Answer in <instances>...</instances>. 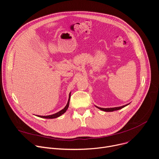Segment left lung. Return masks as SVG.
Instances as JSON below:
<instances>
[{"label":"left lung","instance_id":"1","mask_svg":"<svg viewBox=\"0 0 159 159\" xmlns=\"http://www.w3.org/2000/svg\"><path fill=\"white\" fill-rule=\"evenodd\" d=\"M129 104V103H128V104H127V105H123V106H122V107H115V108H100V107H97V106H96V105H95V107H96V108H99V110H103V111H115V110H120V109H122V108L125 107V106L128 105Z\"/></svg>","mask_w":159,"mask_h":159}]
</instances>
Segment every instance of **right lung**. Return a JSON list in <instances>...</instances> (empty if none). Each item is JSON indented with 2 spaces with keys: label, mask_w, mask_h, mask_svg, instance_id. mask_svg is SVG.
Returning <instances> with one entry per match:
<instances>
[{
  "label": "right lung",
  "mask_w": 159,
  "mask_h": 159,
  "mask_svg": "<svg viewBox=\"0 0 159 159\" xmlns=\"http://www.w3.org/2000/svg\"><path fill=\"white\" fill-rule=\"evenodd\" d=\"M70 94H71V93H70L69 94V98H68V103L66 105V107L61 110H60V111L57 112L54 114H52V115H48V116H41V115H37L36 116L37 117H41V118H44V119H55V118H57L58 117L60 116H61V115H63L64 113L66 112V111L67 110L68 107H69V103H70Z\"/></svg>",
  "instance_id": "right-lung-1"
}]
</instances>
